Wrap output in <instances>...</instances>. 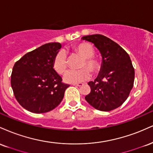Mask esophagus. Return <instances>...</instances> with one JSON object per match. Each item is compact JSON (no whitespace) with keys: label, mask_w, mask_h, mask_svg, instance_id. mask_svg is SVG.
I'll return each mask as SVG.
<instances>
[{"label":"esophagus","mask_w":153,"mask_h":153,"mask_svg":"<svg viewBox=\"0 0 153 153\" xmlns=\"http://www.w3.org/2000/svg\"><path fill=\"white\" fill-rule=\"evenodd\" d=\"M73 86H75V87H82L84 85L83 83H79V84H73Z\"/></svg>","instance_id":"1"}]
</instances>
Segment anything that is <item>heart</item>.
Returning a JSON list of instances; mask_svg holds the SVG:
<instances>
[{
	"instance_id": "obj_1",
	"label": "heart",
	"mask_w": 153,
	"mask_h": 153,
	"mask_svg": "<svg viewBox=\"0 0 153 153\" xmlns=\"http://www.w3.org/2000/svg\"><path fill=\"white\" fill-rule=\"evenodd\" d=\"M74 50L78 54L83 57L84 61L82 63L80 70H69L64 76V81L66 83L76 84L88 80L91 77V72L87 68H89L91 71L96 73L100 69V65L97 59L93 56L94 50L93 46L88 43H81L74 47ZM53 69L57 73L62 74L65 72L67 68V56L64 50H61L55 56L53 62ZM84 67H87L84 68Z\"/></svg>"
}]
</instances>
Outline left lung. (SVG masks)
<instances>
[{
	"label": "left lung",
	"instance_id": "8db88e82",
	"mask_svg": "<svg viewBox=\"0 0 153 153\" xmlns=\"http://www.w3.org/2000/svg\"><path fill=\"white\" fill-rule=\"evenodd\" d=\"M102 56V65L94 82L88 84L91 91L85 100L94 108L109 112L121 106L133 87L134 69L130 56L119 44L100 34L85 36Z\"/></svg>",
	"mask_w": 153,
	"mask_h": 153
}]
</instances>
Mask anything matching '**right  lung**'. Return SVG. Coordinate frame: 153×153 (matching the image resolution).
Instances as JSON below:
<instances>
[{"label":"right lung","instance_id":"1","mask_svg":"<svg viewBox=\"0 0 153 153\" xmlns=\"http://www.w3.org/2000/svg\"><path fill=\"white\" fill-rule=\"evenodd\" d=\"M62 48L59 43H48L28 52L16 62L10 84L19 103L30 112L45 113L62 101L69 84L53 66L55 56Z\"/></svg>","mask_w":153,"mask_h":153}]
</instances>
